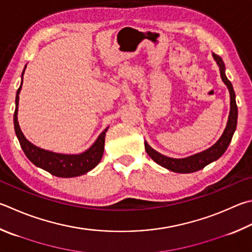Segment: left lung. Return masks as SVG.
Instances as JSON below:
<instances>
[{"label": "left lung", "mask_w": 252, "mask_h": 252, "mask_svg": "<svg viewBox=\"0 0 252 252\" xmlns=\"http://www.w3.org/2000/svg\"><path fill=\"white\" fill-rule=\"evenodd\" d=\"M215 61L218 63L219 69H220V76L222 81L225 82V85L229 89L230 94V112H229V118H228L227 126L225 131H223L222 135L220 136L216 143H215L212 148L207 149L203 152L197 153L195 155H191V157L185 158H167L165 155L157 152V151L153 150L151 146L146 143L145 145V151L146 153L149 154V157L153 159L155 163H158V165L167 168L172 172L175 173H193L196 171H199L204 168L206 165H208L209 163L216 161L221 155L225 153L227 150L228 145H229L230 141L232 139V135H234V132L237 126V118H238V108L236 103V94L234 88H232L231 82L228 80V78L225 75V63H223L221 57H219L218 55L213 54Z\"/></svg>", "instance_id": "obj_1"}]
</instances>
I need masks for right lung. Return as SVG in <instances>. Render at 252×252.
I'll return each instance as SVG.
<instances>
[{"label":"right lung","instance_id":"right-lung-1","mask_svg":"<svg viewBox=\"0 0 252 252\" xmlns=\"http://www.w3.org/2000/svg\"><path fill=\"white\" fill-rule=\"evenodd\" d=\"M26 68V66H25ZM24 68V70H25ZM23 70V75H24ZM22 88V84L20 88L17 89L16 99H15V111H14V129L18 141H20L21 148L24 151L25 155L30 161L35 164L43 170L57 177H75L80 176L93 170L94 167L98 165L101 161L103 149H104V136L108 129L104 130L101 134L98 136L97 141L91 145V148L86 152L77 155H67V154H58L49 151H45L39 149L26 140L24 134L22 133L17 121V107H18V94Z\"/></svg>","mask_w":252,"mask_h":252}]
</instances>
